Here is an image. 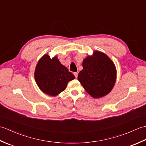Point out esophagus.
<instances>
[{"label":"esophagus","mask_w":146,"mask_h":146,"mask_svg":"<svg viewBox=\"0 0 146 146\" xmlns=\"http://www.w3.org/2000/svg\"><path fill=\"white\" fill-rule=\"evenodd\" d=\"M73 74H74V75L75 76V78H77V77H78V73H77V72H75V73H73Z\"/></svg>","instance_id":"34e87169"}]
</instances>
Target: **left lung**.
Segmentation results:
<instances>
[{
  "label": "left lung",
  "instance_id": "1",
  "mask_svg": "<svg viewBox=\"0 0 146 146\" xmlns=\"http://www.w3.org/2000/svg\"><path fill=\"white\" fill-rule=\"evenodd\" d=\"M82 66L78 80L86 92L94 98L109 94L117 78L116 67L111 59L104 52L95 51L83 60Z\"/></svg>",
  "mask_w": 146,
  "mask_h": 146
}]
</instances>
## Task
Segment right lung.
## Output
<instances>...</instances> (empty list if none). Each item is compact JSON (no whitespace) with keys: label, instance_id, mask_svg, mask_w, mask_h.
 <instances>
[{"label":"right lung","instance_id":"right-lung-1","mask_svg":"<svg viewBox=\"0 0 146 146\" xmlns=\"http://www.w3.org/2000/svg\"><path fill=\"white\" fill-rule=\"evenodd\" d=\"M35 78L43 93L54 97L64 91L68 83L75 77L60 63L57 56L51 58L46 54L37 63Z\"/></svg>","mask_w":146,"mask_h":146}]
</instances>
